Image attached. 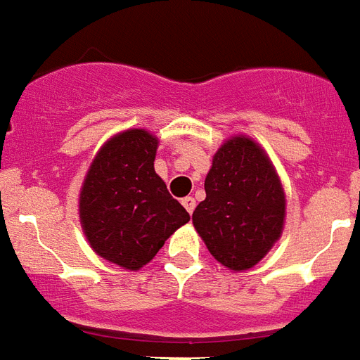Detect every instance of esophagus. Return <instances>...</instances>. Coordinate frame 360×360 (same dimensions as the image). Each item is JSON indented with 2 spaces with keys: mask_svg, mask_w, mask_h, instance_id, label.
<instances>
[{
  "mask_svg": "<svg viewBox=\"0 0 360 360\" xmlns=\"http://www.w3.org/2000/svg\"><path fill=\"white\" fill-rule=\"evenodd\" d=\"M181 203H183V207L186 208V210H188V214H192L194 212V208H195V199L194 198H183V201H181Z\"/></svg>",
  "mask_w": 360,
  "mask_h": 360,
  "instance_id": "esophagus-1",
  "label": "esophagus"
}]
</instances>
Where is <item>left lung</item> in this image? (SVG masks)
Returning <instances> with one entry per match:
<instances>
[{"mask_svg":"<svg viewBox=\"0 0 360 360\" xmlns=\"http://www.w3.org/2000/svg\"><path fill=\"white\" fill-rule=\"evenodd\" d=\"M205 201L192 214L210 255L231 271L255 267L280 240L285 194L264 148L236 135L214 153Z\"/></svg>","mask_w":360,"mask_h":360,"instance_id":"1","label":"left lung"}]
</instances>
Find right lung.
Masks as SVG:
<instances>
[{
  "label": "right lung",
  "instance_id": "obj_1",
  "mask_svg": "<svg viewBox=\"0 0 360 360\" xmlns=\"http://www.w3.org/2000/svg\"><path fill=\"white\" fill-rule=\"evenodd\" d=\"M155 135L134 128L111 137L80 190V223L101 258L128 271L152 262L190 216L155 174Z\"/></svg>",
  "mask_w": 360,
  "mask_h": 360
}]
</instances>
